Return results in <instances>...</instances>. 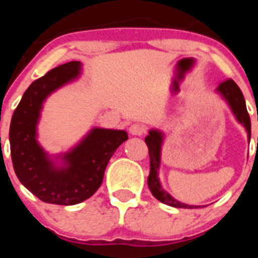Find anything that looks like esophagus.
<instances>
[{"mask_svg":"<svg viewBox=\"0 0 258 258\" xmlns=\"http://www.w3.org/2000/svg\"><path fill=\"white\" fill-rule=\"evenodd\" d=\"M146 132V128L144 124L141 123H135L130 127V134L134 135V136H141Z\"/></svg>","mask_w":258,"mask_h":258,"instance_id":"esophagus-1","label":"esophagus"}]
</instances>
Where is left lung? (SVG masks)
I'll return each mask as SVG.
<instances>
[{
  "instance_id": "obj_1",
  "label": "left lung",
  "mask_w": 258,
  "mask_h": 258,
  "mask_svg": "<svg viewBox=\"0 0 258 258\" xmlns=\"http://www.w3.org/2000/svg\"><path fill=\"white\" fill-rule=\"evenodd\" d=\"M215 92L222 97V100L227 103L230 110L232 111L233 116L237 119L238 123H241L244 127L249 141L251 140V119H249V114L247 112L246 102H244V97L242 95L240 87L236 85L235 81L227 80L221 83L216 88ZM163 139H165L163 132L155 128L150 130L147 137L145 139L146 145L148 147V153H150L151 170L147 183L148 187H150L151 194L153 195L155 199H157L162 204L168 205L171 207H176V209H196V207H200L194 206V205L183 204V202H179L178 200L173 199L161 184L160 177H158V171H160L161 166V151H162Z\"/></svg>"
}]
</instances>
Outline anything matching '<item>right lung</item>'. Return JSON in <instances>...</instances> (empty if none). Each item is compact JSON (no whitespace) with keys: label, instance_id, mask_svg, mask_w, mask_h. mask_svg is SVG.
Wrapping results in <instances>:
<instances>
[{"label":"right lung","instance_id":"1","mask_svg":"<svg viewBox=\"0 0 258 258\" xmlns=\"http://www.w3.org/2000/svg\"><path fill=\"white\" fill-rule=\"evenodd\" d=\"M80 61H71L33 81L15 110L10 146L21 183L46 204L72 206L90 199L103 181L114 151L127 139L123 130L93 127L67 152L49 155L38 142L37 126L43 103L58 88L79 80Z\"/></svg>","mask_w":258,"mask_h":258}]
</instances>
